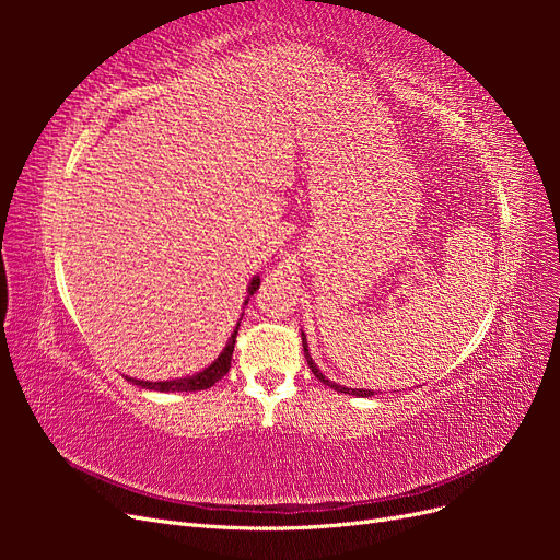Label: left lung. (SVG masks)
<instances>
[{
  "mask_svg": "<svg viewBox=\"0 0 560 560\" xmlns=\"http://www.w3.org/2000/svg\"><path fill=\"white\" fill-rule=\"evenodd\" d=\"M301 338H303V354H306V362H308L311 371H313V374H315V378H317L319 383H325V385H329V387L338 389V393H346V395H354V397H371V395H374V389H350V387H343V385H336V383H331L329 378H325V376H322V371L317 369V364L313 362V358H311V352H308V341H306V334H303V331H301Z\"/></svg>",
  "mask_w": 560,
  "mask_h": 560,
  "instance_id": "obj_1",
  "label": "left lung"
}]
</instances>
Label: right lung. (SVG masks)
<instances>
[{
	"label": "right lung",
	"instance_id": "1",
	"mask_svg": "<svg viewBox=\"0 0 560 560\" xmlns=\"http://www.w3.org/2000/svg\"><path fill=\"white\" fill-rule=\"evenodd\" d=\"M259 276L257 278H252V282H249V287H247V292H249V296L259 290ZM247 303V301H245ZM238 327H241V322H238ZM238 327L233 329V334H231V338H229V343H226V348L222 350V354H219V358L210 364V366H206L202 371H198V374H194V376H186V378H177V381H159V383H149V381H135V378H128L130 383H135V385H140V387H147V389H159V393H196V389H208V387H212L219 378L222 376H226L229 374V369H231V358H233V346H235V336H238Z\"/></svg>",
	"mask_w": 560,
	"mask_h": 560
}]
</instances>
